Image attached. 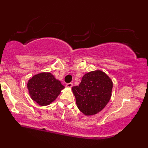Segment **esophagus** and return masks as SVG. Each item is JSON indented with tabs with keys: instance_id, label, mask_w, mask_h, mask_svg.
<instances>
[{
	"instance_id": "1",
	"label": "esophagus",
	"mask_w": 148,
	"mask_h": 148,
	"mask_svg": "<svg viewBox=\"0 0 148 148\" xmlns=\"http://www.w3.org/2000/svg\"><path fill=\"white\" fill-rule=\"evenodd\" d=\"M72 86H73V84H72V83H69V84H67L66 85V88H71Z\"/></svg>"
}]
</instances>
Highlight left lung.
<instances>
[{
	"label": "left lung",
	"mask_w": 148,
	"mask_h": 148,
	"mask_svg": "<svg viewBox=\"0 0 148 148\" xmlns=\"http://www.w3.org/2000/svg\"><path fill=\"white\" fill-rule=\"evenodd\" d=\"M112 82L100 70L85 74L78 86L72 88L77 107L86 116L102 111L112 95Z\"/></svg>",
	"instance_id": "obj_1"
}]
</instances>
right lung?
Wrapping results in <instances>:
<instances>
[{
	"instance_id": "1",
	"label": "right lung",
	"mask_w": 148,
	"mask_h": 148,
	"mask_svg": "<svg viewBox=\"0 0 148 148\" xmlns=\"http://www.w3.org/2000/svg\"><path fill=\"white\" fill-rule=\"evenodd\" d=\"M27 87L32 99L41 106L51 104L65 88L50 72L34 75L28 80Z\"/></svg>"
}]
</instances>
